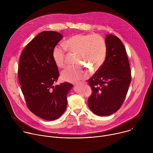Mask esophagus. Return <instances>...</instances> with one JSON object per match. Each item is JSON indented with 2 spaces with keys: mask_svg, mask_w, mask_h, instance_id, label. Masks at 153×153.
<instances>
[{
  "mask_svg": "<svg viewBox=\"0 0 153 153\" xmlns=\"http://www.w3.org/2000/svg\"><path fill=\"white\" fill-rule=\"evenodd\" d=\"M82 83H86V82H82Z\"/></svg>",
  "mask_w": 153,
  "mask_h": 153,
  "instance_id": "esophagus-1",
  "label": "esophagus"
}]
</instances>
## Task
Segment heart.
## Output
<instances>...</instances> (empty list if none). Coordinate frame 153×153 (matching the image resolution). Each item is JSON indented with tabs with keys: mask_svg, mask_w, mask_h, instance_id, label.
<instances>
[{
	"mask_svg": "<svg viewBox=\"0 0 153 153\" xmlns=\"http://www.w3.org/2000/svg\"><path fill=\"white\" fill-rule=\"evenodd\" d=\"M63 46L57 45L53 50V58L57 66L63 68L67 65L66 50L76 54V63L96 71L103 64L107 53L105 40L99 35L76 34L63 42ZM88 71L80 65L69 67L61 73L62 80L72 83L78 82L88 76Z\"/></svg>",
	"mask_w": 153,
	"mask_h": 153,
	"instance_id": "b5f03b06",
	"label": "heart"
}]
</instances>
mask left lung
I'll use <instances>...</instances> for the list:
<instances>
[{"label": "left lung", "mask_w": 153, "mask_h": 153, "mask_svg": "<svg viewBox=\"0 0 153 153\" xmlns=\"http://www.w3.org/2000/svg\"><path fill=\"white\" fill-rule=\"evenodd\" d=\"M105 41V60L88 80L93 91L88 99V107L99 116L111 115L119 110L131 81L129 63L123 43L112 34H107Z\"/></svg>", "instance_id": "obj_1"}]
</instances>
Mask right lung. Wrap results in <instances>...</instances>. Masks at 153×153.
Returning <instances> with one entry per match:
<instances>
[{
  "label": "right lung",
  "mask_w": 153,
  "mask_h": 153,
  "mask_svg": "<svg viewBox=\"0 0 153 153\" xmlns=\"http://www.w3.org/2000/svg\"><path fill=\"white\" fill-rule=\"evenodd\" d=\"M62 38L59 33L43 31L26 45L19 59L18 79L27 106L47 120H56L64 113L67 96L73 87L68 82L53 85L59 73L52 53Z\"/></svg>",
  "instance_id": "obj_1"
}]
</instances>
